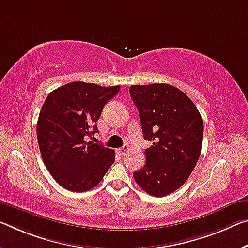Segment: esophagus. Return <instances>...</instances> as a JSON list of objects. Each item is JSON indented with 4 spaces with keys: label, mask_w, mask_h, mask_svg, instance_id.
<instances>
[{
    "label": "esophagus",
    "mask_w": 248,
    "mask_h": 248,
    "mask_svg": "<svg viewBox=\"0 0 248 248\" xmlns=\"http://www.w3.org/2000/svg\"><path fill=\"white\" fill-rule=\"evenodd\" d=\"M129 151V145H124V147H121V148H119L117 150V152L119 153L120 155H125V153H127Z\"/></svg>",
    "instance_id": "obj_1"
}]
</instances>
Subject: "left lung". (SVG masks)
<instances>
[{
	"instance_id": "8db88e82",
	"label": "left lung",
	"mask_w": 248,
	"mask_h": 248,
	"mask_svg": "<svg viewBox=\"0 0 248 248\" xmlns=\"http://www.w3.org/2000/svg\"><path fill=\"white\" fill-rule=\"evenodd\" d=\"M131 99L140 115L145 163L133 172L137 184L152 196H166L182 186L202 150L203 119L186 93L168 84L133 85Z\"/></svg>"
}]
</instances>
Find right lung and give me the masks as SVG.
<instances>
[{"label": "right lung", "instance_id": "1", "mask_svg": "<svg viewBox=\"0 0 248 248\" xmlns=\"http://www.w3.org/2000/svg\"><path fill=\"white\" fill-rule=\"evenodd\" d=\"M119 90L120 86L73 81L53 90L43 104L36 127L39 151L47 170L66 190L95 187L115 162V151L84 138L98 132L104 106Z\"/></svg>", "mask_w": 248, "mask_h": 248}]
</instances>
